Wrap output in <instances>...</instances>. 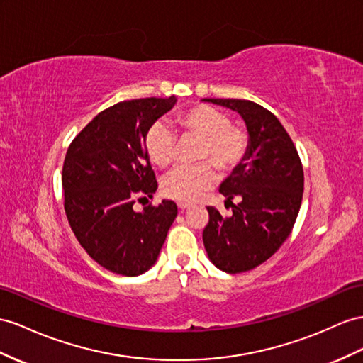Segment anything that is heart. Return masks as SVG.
<instances>
[{
  "instance_id": "heart-1",
  "label": "heart",
  "mask_w": 363,
  "mask_h": 363,
  "mask_svg": "<svg viewBox=\"0 0 363 363\" xmlns=\"http://www.w3.org/2000/svg\"><path fill=\"white\" fill-rule=\"evenodd\" d=\"M210 156L222 165L236 164L244 150V136L225 118L211 113L206 118ZM170 193L176 201H199L210 185L203 178L193 176L189 169L176 172L170 178Z\"/></svg>"
}]
</instances>
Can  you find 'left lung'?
Masks as SVG:
<instances>
[{
    "label": "left lung",
    "mask_w": 363,
    "mask_h": 363,
    "mask_svg": "<svg viewBox=\"0 0 363 363\" xmlns=\"http://www.w3.org/2000/svg\"><path fill=\"white\" fill-rule=\"evenodd\" d=\"M172 98L118 102L73 139L62 165L64 208L78 242L106 270L144 274L156 264L178 215L173 201H155L157 189L145 139L174 106ZM147 196L136 204L133 196Z\"/></svg>",
    "instance_id": "8db88e82"
}]
</instances>
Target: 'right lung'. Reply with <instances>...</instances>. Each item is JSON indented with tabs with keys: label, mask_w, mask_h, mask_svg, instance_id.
<instances>
[{
	"label": "right lung",
	"mask_w": 363,
	"mask_h": 363,
	"mask_svg": "<svg viewBox=\"0 0 363 363\" xmlns=\"http://www.w3.org/2000/svg\"><path fill=\"white\" fill-rule=\"evenodd\" d=\"M202 101L236 111L248 135L244 155L219 185L224 208H208L203 247L219 270L248 272L290 236L302 202V164L291 138L267 108L240 99Z\"/></svg>",
	"instance_id": "1"
}]
</instances>
